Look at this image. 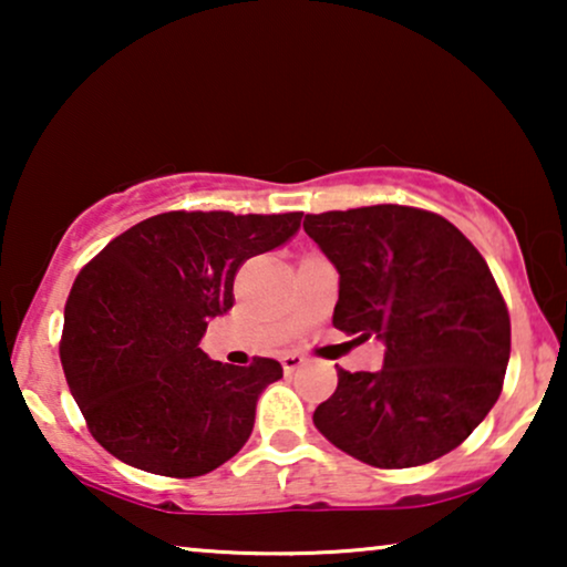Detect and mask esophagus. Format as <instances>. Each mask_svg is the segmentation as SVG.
<instances>
[{
	"label": "esophagus",
	"instance_id": "1",
	"mask_svg": "<svg viewBox=\"0 0 567 567\" xmlns=\"http://www.w3.org/2000/svg\"><path fill=\"white\" fill-rule=\"evenodd\" d=\"M281 363H284V369L291 374V371H297V369L305 367L307 359H305V355H301V353H284V355H281Z\"/></svg>",
	"mask_w": 567,
	"mask_h": 567
}]
</instances>
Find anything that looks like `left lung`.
Segmentation results:
<instances>
[{"mask_svg": "<svg viewBox=\"0 0 567 567\" xmlns=\"http://www.w3.org/2000/svg\"><path fill=\"white\" fill-rule=\"evenodd\" d=\"M305 231L340 274L332 324L386 346L377 374L338 369L317 431L379 470L449 454L491 413L511 355L508 307L485 258L415 206L307 214Z\"/></svg>", "mask_w": 567, "mask_h": 567, "instance_id": "obj_1", "label": "left lung"}]
</instances>
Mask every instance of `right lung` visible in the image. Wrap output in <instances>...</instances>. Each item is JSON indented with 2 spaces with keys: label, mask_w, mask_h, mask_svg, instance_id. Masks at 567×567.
Masks as SVG:
<instances>
[{
  "label": "right lung",
  "mask_w": 567,
  "mask_h": 567,
  "mask_svg": "<svg viewBox=\"0 0 567 567\" xmlns=\"http://www.w3.org/2000/svg\"><path fill=\"white\" fill-rule=\"evenodd\" d=\"M299 221L301 212H167L111 239L80 270L59 353L105 452L154 475L198 477L245 446L281 363L229 367L198 343L208 320L235 305L243 262L284 245Z\"/></svg>",
  "instance_id": "obj_1"
}]
</instances>
